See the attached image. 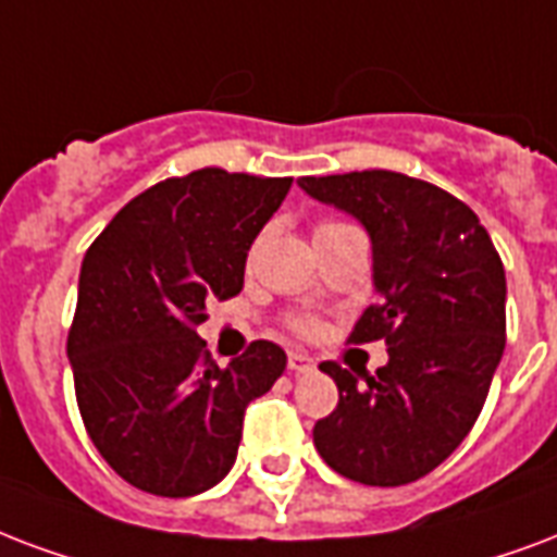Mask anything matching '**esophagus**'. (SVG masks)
Masks as SVG:
<instances>
[{
    "label": "esophagus",
    "mask_w": 557,
    "mask_h": 557,
    "mask_svg": "<svg viewBox=\"0 0 557 557\" xmlns=\"http://www.w3.org/2000/svg\"><path fill=\"white\" fill-rule=\"evenodd\" d=\"M312 368H315V362H312L307 354H300V350H292V354H288V371L292 373H309Z\"/></svg>",
    "instance_id": "esophagus-1"
}]
</instances>
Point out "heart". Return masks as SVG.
Wrapping results in <instances>:
<instances>
[{
  "mask_svg": "<svg viewBox=\"0 0 557 557\" xmlns=\"http://www.w3.org/2000/svg\"><path fill=\"white\" fill-rule=\"evenodd\" d=\"M326 227H342V224H321L318 231H326ZM304 330H309V324H304Z\"/></svg>",
  "mask_w": 557,
  "mask_h": 557,
  "instance_id": "heart-1",
  "label": "heart"
}]
</instances>
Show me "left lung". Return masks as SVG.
Instances as JSON below:
<instances>
[{"mask_svg":"<svg viewBox=\"0 0 557 557\" xmlns=\"http://www.w3.org/2000/svg\"><path fill=\"white\" fill-rule=\"evenodd\" d=\"M371 236L373 304L354 342L385 338L388 364L356 376L324 362L338 406L312 438L335 473L394 487L426 476L473 430L505 350V269L476 212L400 172L300 177Z\"/></svg>","mask_w":557,"mask_h":557,"instance_id":"8db88e82","label":"left lung"}]
</instances>
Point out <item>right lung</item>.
Returning a JSON list of instances; mask_svg holds the SVG:
<instances>
[{"label":"right lung","mask_w":557,"mask_h":557,"mask_svg":"<svg viewBox=\"0 0 557 557\" xmlns=\"http://www.w3.org/2000/svg\"><path fill=\"white\" fill-rule=\"evenodd\" d=\"M292 177L198 169L151 186L84 253L66 356L81 418L119 476L195 496L231 473L250 400L286 371L274 342L215 364L195 333L207 300L239 295L253 239Z\"/></svg>","instance_id":"obj_1"}]
</instances>
